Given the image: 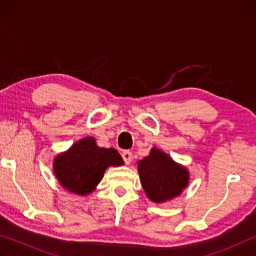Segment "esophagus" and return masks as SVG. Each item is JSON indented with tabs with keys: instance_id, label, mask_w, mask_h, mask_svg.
<instances>
[{
	"instance_id": "obj_1",
	"label": "esophagus",
	"mask_w": 256,
	"mask_h": 256,
	"mask_svg": "<svg viewBox=\"0 0 256 256\" xmlns=\"http://www.w3.org/2000/svg\"><path fill=\"white\" fill-rule=\"evenodd\" d=\"M122 157H123L124 162H125V164H128L130 162H132V152H131V151H128V150L123 151Z\"/></svg>"
}]
</instances>
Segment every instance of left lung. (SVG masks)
Returning a JSON list of instances; mask_svg holds the SVG:
<instances>
[{
    "label": "left lung",
    "instance_id": "obj_1",
    "mask_svg": "<svg viewBox=\"0 0 256 256\" xmlns=\"http://www.w3.org/2000/svg\"><path fill=\"white\" fill-rule=\"evenodd\" d=\"M136 164L146 198L158 204L180 196L188 185V168L156 146L150 150L149 156L138 160Z\"/></svg>",
    "mask_w": 256,
    "mask_h": 256
}]
</instances>
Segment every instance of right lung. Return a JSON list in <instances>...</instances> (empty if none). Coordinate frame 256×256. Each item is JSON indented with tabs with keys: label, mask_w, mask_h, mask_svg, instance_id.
Returning a JSON list of instances; mask_svg holds the SVG:
<instances>
[{
	"label": "right lung",
	"mask_w": 256,
	"mask_h": 256,
	"mask_svg": "<svg viewBox=\"0 0 256 256\" xmlns=\"http://www.w3.org/2000/svg\"><path fill=\"white\" fill-rule=\"evenodd\" d=\"M124 162L114 148H100L92 136L73 144L64 152L56 154L54 175L64 190L86 196L96 190L108 167H118Z\"/></svg>",
	"instance_id": "right-lung-1"
}]
</instances>
